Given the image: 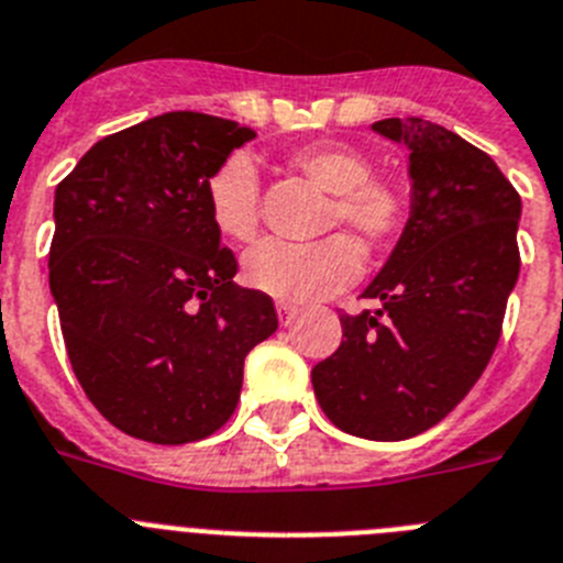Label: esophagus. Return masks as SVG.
Masks as SVG:
<instances>
[{"label":"esophagus","mask_w":563,"mask_h":563,"mask_svg":"<svg viewBox=\"0 0 563 563\" xmlns=\"http://www.w3.org/2000/svg\"><path fill=\"white\" fill-rule=\"evenodd\" d=\"M277 317H280V325H291L297 317V306H291V302H277Z\"/></svg>","instance_id":"esophagus-1"}]
</instances>
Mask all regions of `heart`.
<instances>
[{
	"mask_svg": "<svg viewBox=\"0 0 563 563\" xmlns=\"http://www.w3.org/2000/svg\"><path fill=\"white\" fill-rule=\"evenodd\" d=\"M311 184L331 192L322 232L349 229L371 252H388L402 241L410 221L408 192L397 180L374 175L365 153L349 144H306L291 153ZM209 221L232 241H252L261 229V175L252 155L234 150L203 184ZM363 254L349 234H329L317 243L263 241L243 257V277L252 288L280 302H314L356 280Z\"/></svg>",
	"mask_w": 563,
	"mask_h": 563,
	"instance_id": "1",
	"label": "heart"
}]
</instances>
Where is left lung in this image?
Instances as JSON below:
<instances>
[{
	"instance_id": "1",
	"label": "left lung",
	"mask_w": 563,
	"mask_h": 563,
	"mask_svg": "<svg viewBox=\"0 0 563 563\" xmlns=\"http://www.w3.org/2000/svg\"><path fill=\"white\" fill-rule=\"evenodd\" d=\"M374 130L410 150V221L363 291L376 309L340 314V349L311 383L336 428L399 442L442 422L490 363L521 266V198L490 155L433 121Z\"/></svg>"
}]
</instances>
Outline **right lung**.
Wrapping results in <instances>:
<instances>
[{"label":"right lung","instance_id":"1","mask_svg":"<svg viewBox=\"0 0 563 563\" xmlns=\"http://www.w3.org/2000/svg\"><path fill=\"white\" fill-rule=\"evenodd\" d=\"M252 126L164 112L90 146L56 187L51 291L73 374L126 437L187 444L238 408L272 297L232 280L203 184Z\"/></svg>","mask_w":563,"mask_h":563}]
</instances>
